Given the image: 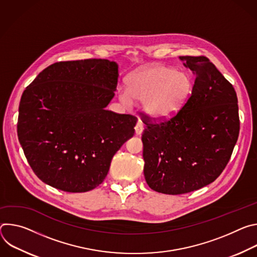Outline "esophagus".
Returning a JSON list of instances; mask_svg holds the SVG:
<instances>
[{
    "label": "esophagus",
    "mask_w": 257,
    "mask_h": 257,
    "mask_svg": "<svg viewBox=\"0 0 257 257\" xmlns=\"http://www.w3.org/2000/svg\"><path fill=\"white\" fill-rule=\"evenodd\" d=\"M134 129H135V133H136V135H140V134L143 132V129H144L142 122H141V121H138V122H137V124L135 125Z\"/></svg>",
    "instance_id": "esophagus-1"
}]
</instances>
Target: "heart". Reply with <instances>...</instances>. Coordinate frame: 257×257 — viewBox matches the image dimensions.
<instances>
[{
    "mask_svg": "<svg viewBox=\"0 0 257 257\" xmlns=\"http://www.w3.org/2000/svg\"><path fill=\"white\" fill-rule=\"evenodd\" d=\"M127 87H120V100L132 106L135 99L143 101V111L158 121L177 116L190 99L194 81L187 72L164 65L142 67L127 78Z\"/></svg>",
    "mask_w": 257,
    "mask_h": 257,
    "instance_id": "obj_1",
    "label": "heart"
}]
</instances>
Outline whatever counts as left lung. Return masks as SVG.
<instances>
[{
    "label": "left lung",
    "mask_w": 257,
    "mask_h": 257,
    "mask_svg": "<svg viewBox=\"0 0 257 257\" xmlns=\"http://www.w3.org/2000/svg\"><path fill=\"white\" fill-rule=\"evenodd\" d=\"M195 75L193 93L182 111L160 124L144 118V177L164 194H184L213 182L226 168L240 121L233 85L206 57H179Z\"/></svg>",
    "instance_id": "obj_1"
}]
</instances>
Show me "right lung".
I'll return each instance as SVG.
<instances>
[{
  "mask_svg": "<svg viewBox=\"0 0 257 257\" xmlns=\"http://www.w3.org/2000/svg\"><path fill=\"white\" fill-rule=\"evenodd\" d=\"M118 77L114 61H67L49 66L26 87L18 138L29 166L46 184L78 193L102 183L137 122L105 109Z\"/></svg>",
  "mask_w": 257,
  "mask_h": 257,
  "instance_id": "1",
  "label": "right lung"
}]
</instances>
